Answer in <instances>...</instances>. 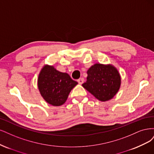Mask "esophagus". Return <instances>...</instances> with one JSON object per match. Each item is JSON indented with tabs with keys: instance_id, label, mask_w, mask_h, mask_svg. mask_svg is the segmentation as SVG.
<instances>
[{
	"instance_id": "esophagus-1",
	"label": "esophagus",
	"mask_w": 154,
	"mask_h": 154,
	"mask_svg": "<svg viewBox=\"0 0 154 154\" xmlns=\"http://www.w3.org/2000/svg\"><path fill=\"white\" fill-rule=\"evenodd\" d=\"M77 82H79V84H82L84 82V79H83V78H80V79H79L78 80H77Z\"/></svg>"
}]
</instances>
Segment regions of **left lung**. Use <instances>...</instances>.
Returning <instances> with one entry per match:
<instances>
[{
  "label": "left lung",
  "instance_id": "left-lung-1",
  "mask_svg": "<svg viewBox=\"0 0 154 154\" xmlns=\"http://www.w3.org/2000/svg\"><path fill=\"white\" fill-rule=\"evenodd\" d=\"M87 73V81L82 84V86L99 100H110L120 89V73L112 65L95 64L89 69Z\"/></svg>",
  "mask_w": 154,
  "mask_h": 154
}]
</instances>
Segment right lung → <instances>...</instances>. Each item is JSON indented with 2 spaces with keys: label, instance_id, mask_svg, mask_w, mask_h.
Returning <instances> with one entry per match:
<instances>
[{
  "label": "right lung",
  "instance_id": "right-lung-1",
  "mask_svg": "<svg viewBox=\"0 0 154 154\" xmlns=\"http://www.w3.org/2000/svg\"><path fill=\"white\" fill-rule=\"evenodd\" d=\"M77 84L68 73L59 72L54 66L48 65L42 68L38 81L42 96L47 103L54 106L63 105Z\"/></svg>",
  "mask_w": 154,
  "mask_h": 154
}]
</instances>
